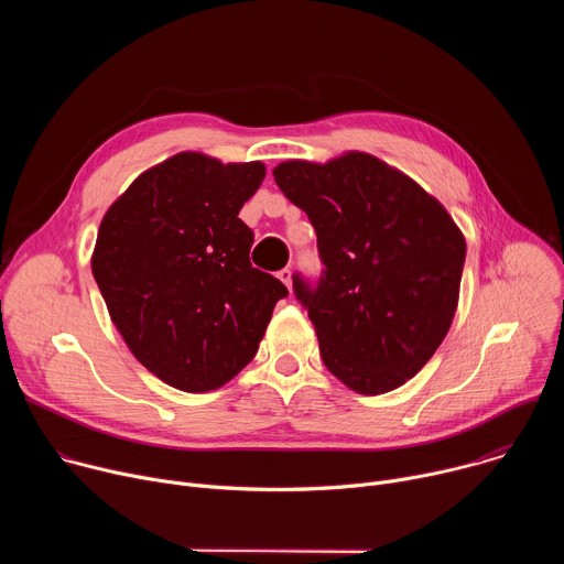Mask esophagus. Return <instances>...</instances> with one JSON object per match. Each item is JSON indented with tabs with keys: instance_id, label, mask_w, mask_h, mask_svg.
Instances as JSON below:
<instances>
[{
	"instance_id": "1",
	"label": "esophagus",
	"mask_w": 564,
	"mask_h": 564,
	"mask_svg": "<svg viewBox=\"0 0 564 564\" xmlns=\"http://www.w3.org/2000/svg\"><path fill=\"white\" fill-rule=\"evenodd\" d=\"M279 279L285 283L288 290H292V270H290V268H283V270L279 272Z\"/></svg>"
}]
</instances>
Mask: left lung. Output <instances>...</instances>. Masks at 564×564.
<instances>
[{
	"label": "left lung",
	"instance_id": "1",
	"mask_svg": "<svg viewBox=\"0 0 564 564\" xmlns=\"http://www.w3.org/2000/svg\"><path fill=\"white\" fill-rule=\"evenodd\" d=\"M281 192L316 231V283L294 274L326 368L361 394L415 377L455 316L466 243L448 212L370 153L288 160Z\"/></svg>",
	"mask_w": 564,
	"mask_h": 564
}]
</instances>
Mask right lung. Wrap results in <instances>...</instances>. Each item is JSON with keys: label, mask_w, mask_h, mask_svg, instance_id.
<instances>
[{"label": "right lung", "mask_w": 564, "mask_h": 564, "mask_svg": "<svg viewBox=\"0 0 564 564\" xmlns=\"http://www.w3.org/2000/svg\"><path fill=\"white\" fill-rule=\"evenodd\" d=\"M263 163L183 151L144 174L100 223L91 270L133 357L158 379L207 392L257 355L288 288L252 268L238 218Z\"/></svg>", "instance_id": "1"}]
</instances>
